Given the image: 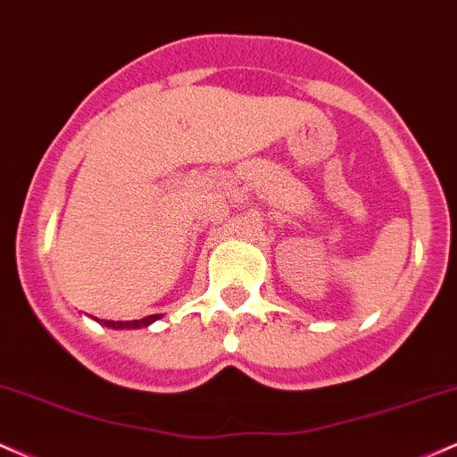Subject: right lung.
I'll return each instance as SVG.
<instances>
[{
    "mask_svg": "<svg viewBox=\"0 0 457 457\" xmlns=\"http://www.w3.org/2000/svg\"><path fill=\"white\" fill-rule=\"evenodd\" d=\"M162 315H148L145 320H133V321H101V324L107 326V328H114V330H137V328H146L151 326L153 321L160 320ZM99 321V320H96Z\"/></svg>",
    "mask_w": 457,
    "mask_h": 457,
    "instance_id": "obj_1",
    "label": "right lung"
}]
</instances>
